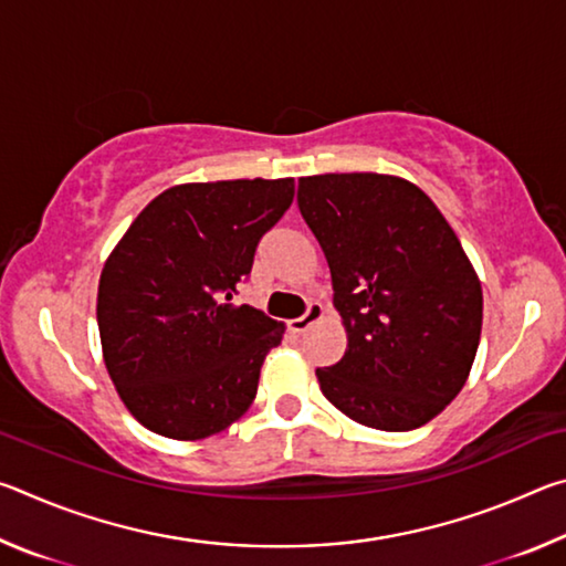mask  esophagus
Returning a JSON list of instances; mask_svg holds the SVG:
<instances>
[{"label": "esophagus", "mask_w": 566, "mask_h": 566, "mask_svg": "<svg viewBox=\"0 0 566 566\" xmlns=\"http://www.w3.org/2000/svg\"><path fill=\"white\" fill-rule=\"evenodd\" d=\"M322 317H324L322 304L312 302L310 306H306V312L302 314V317H296V319H292V322H290V329H292V332H296V334H302V332L310 329L314 322H319Z\"/></svg>", "instance_id": "34e87169"}]
</instances>
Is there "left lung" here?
Masks as SVG:
<instances>
[{
	"instance_id": "obj_1",
	"label": "left lung",
	"mask_w": 566,
	"mask_h": 566,
	"mask_svg": "<svg viewBox=\"0 0 566 566\" xmlns=\"http://www.w3.org/2000/svg\"><path fill=\"white\" fill-rule=\"evenodd\" d=\"M296 205L332 272L347 352L317 369L342 415L381 432L434 419L472 369L482 284L437 205L375 171L300 179Z\"/></svg>"
}]
</instances>
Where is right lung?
<instances>
[{
	"label": "right lung",
	"mask_w": 566,
	"mask_h": 566,
	"mask_svg": "<svg viewBox=\"0 0 566 566\" xmlns=\"http://www.w3.org/2000/svg\"><path fill=\"white\" fill-rule=\"evenodd\" d=\"M292 199L294 179L177 185L112 249L97 292L102 354L124 407L149 432L195 442L254 401L284 324L232 304V294Z\"/></svg>",
	"instance_id": "add662e5"
}]
</instances>
